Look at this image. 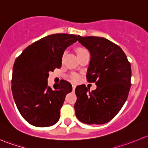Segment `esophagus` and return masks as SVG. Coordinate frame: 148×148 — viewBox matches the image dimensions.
<instances>
[{
  "label": "esophagus",
  "mask_w": 148,
  "mask_h": 148,
  "mask_svg": "<svg viewBox=\"0 0 148 148\" xmlns=\"http://www.w3.org/2000/svg\"><path fill=\"white\" fill-rule=\"evenodd\" d=\"M75 88H76V85H75V84H72V89H73V90H74V89H75Z\"/></svg>",
  "instance_id": "34e87169"
}]
</instances>
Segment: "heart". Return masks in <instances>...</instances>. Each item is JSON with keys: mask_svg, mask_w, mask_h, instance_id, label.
Returning a JSON list of instances; mask_svg holds the SVG:
<instances>
[{"mask_svg": "<svg viewBox=\"0 0 148 148\" xmlns=\"http://www.w3.org/2000/svg\"><path fill=\"white\" fill-rule=\"evenodd\" d=\"M77 55H80V54H82L84 53H86V52H88L87 50H86L85 48L84 47H79L77 48ZM65 54V52L64 53V56ZM80 77L78 74L77 73H71V74L69 75V79L73 82H78L79 79Z\"/></svg>", "mask_w": 148, "mask_h": 148, "instance_id": "b5f03b06", "label": "heart"}]
</instances>
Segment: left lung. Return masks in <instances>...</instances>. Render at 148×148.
I'll list each match as a JSON object with an SVG mask.
<instances>
[{
  "label": "left lung",
  "instance_id": "1",
  "mask_svg": "<svg viewBox=\"0 0 148 148\" xmlns=\"http://www.w3.org/2000/svg\"><path fill=\"white\" fill-rule=\"evenodd\" d=\"M79 36V42L89 51L86 73L89 82L97 85L89 92L85 84L76 87V116L88 125H102L114 118L127 99L131 86V65L122 49L107 38Z\"/></svg>",
  "mask_w": 148,
  "mask_h": 148
}]
</instances>
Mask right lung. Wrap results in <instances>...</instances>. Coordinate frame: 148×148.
Wrapping results in <instances>:
<instances>
[{"mask_svg": "<svg viewBox=\"0 0 148 148\" xmlns=\"http://www.w3.org/2000/svg\"><path fill=\"white\" fill-rule=\"evenodd\" d=\"M78 38L66 34L47 36L27 46L15 60L12 93L21 114L31 125L49 127L59 121L72 86L62 79L51 89L48 86L49 72L61 68L64 51Z\"/></svg>", "mask_w": 148, "mask_h": 148, "instance_id": "add662e5", "label": "right lung"}]
</instances>
